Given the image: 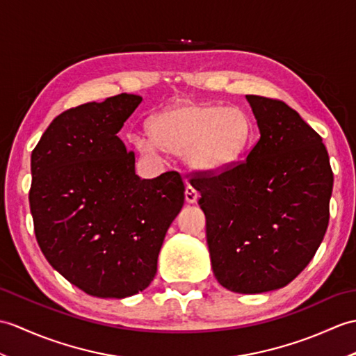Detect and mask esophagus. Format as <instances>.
Wrapping results in <instances>:
<instances>
[{
    "mask_svg": "<svg viewBox=\"0 0 356 356\" xmlns=\"http://www.w3.org/2000/svg\"><path fill=\"white\" fill-rule=\"evenodd\" d=\"M185 198H186V202H188V203H195V202H197L198 193L195 191V188H194V186H191V185H188V186H186Z\"/></svg>",
    "mask_w": 356,
    "mask_h": 356,
    "instance_id": "1",
    "label": "esophagus"
}]
</instances>
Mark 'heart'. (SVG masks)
<instances>
[{"label":"heart","instance_id":"obj_1","mask_svg":"<svg viewBox=\"0 0 356 356\" xmlns=\"http://www.w3.org/2000/svg\"><path fill=\"white\" fill-rule=\"evenodd\" d=\"M150 134L134 136L139 152L156 156L162 147L172 153H185L186 162L195 170L217 171L245 152L253 126L249 115L239 107L185 102L153 117Z\"/></svg>","mask_w":356,"mask_h":356}]
</instances>
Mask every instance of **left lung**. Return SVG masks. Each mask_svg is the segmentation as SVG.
I'll use <instances>...</instances> for the list:
<instances>
[{
	"instance_id": "left-lung-1",
	"label": "left lung",
	"mask_w": 356,
	"mask_h": 356,
	"mask_svg": "<svg viewBox=\"0 0 356 356\" xmlns=\"http://www.w3.org/2000/svg\"><path fill=\"white\" fill-rule=\"evenodd\" d=\"M261 138L239 162L193 179L213 275L239 294L279 290L323 241L334 175L316 130L284 102L245 95Z\"/></svg>"
}]
</instances>
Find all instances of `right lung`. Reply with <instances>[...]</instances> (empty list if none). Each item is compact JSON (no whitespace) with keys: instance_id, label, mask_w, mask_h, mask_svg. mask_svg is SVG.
<instances>
[{"instance_id":"add662e5","label":"right lung","mask_w":356,"mask_h":356,"mask_svg":"<svg viewBox=\"0 0 356 356\" xmlns=\"http://www.w3.org/2000/svg\"><path fill=\"white\" fill-rule=\"evenodd\" d=\"M140 102L120 94L66 111L31 153L29 198L40 250L68 282L102 299L152 284L185 202L179 172L140 179L135 153L117 136Z\"/></svg>"}]
</instances>
